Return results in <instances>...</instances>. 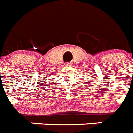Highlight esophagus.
I'll return each mask as SVG.
<instances>
[{
  "mask_svg": "<svg viewBox=\"0 0 133 133\" xmlns=\"http://www.w3.org/2000/svg\"><path fill=\"white\" fill-rule=\"evenodd\" d=\"M71 62H66L65 63V66H71Z\"/></svg>",
  "mask_w": 133,
  "mask_h": 133,
  "instance_id": "esophagus-1",
  "label": "esophagus"
}]
</instances>
